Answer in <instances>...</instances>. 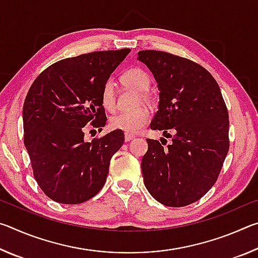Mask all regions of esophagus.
Instances as JSON below:
<instances>
[{
  "label": "esophagus",
  "instance_id": "obj_1",
  "mask_svg": "<svg viewBox=\"0 0 258 258\" xmlns=\"http://www.w3.org/2000/svg\"><path fill=\"white\" fill-rule=\"evenodd\" d=\"M135 137L134 135H132V134H127L126 133L125 134V142H128V141H131V140H133Z\"/></svg>",
  "mask_w": 258,
  "mask_h": 258
}]
</instances>
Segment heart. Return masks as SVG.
Listing matches in <instances>:
<instances>
[{
    "mask_svg": "<svg viewBox=\"0 0 258 258\" xmlns=\"http://www.w3.org/2000/svg\"><path fill=\"white\" fill-rule=\"evenodd\" d=\"M120 82L125 86L131 87L140 93V98L148 100L147 91L151 84L148 74L141 68L133 67L125 71L120 76ZM101 102L103 108L108 111H113L116 107L115 90L111 81L104 83L101 90ZM150 115L146 109H137L133 111H124L116 113L110 118V126L113 130H119L127 134H134L141 131L149 121Z\"/></svg>",
    "mask_w": 258,
    "mask_h": 258,
    "instance_id": "heart-1",
    "label": "heart"
}]
</instances>
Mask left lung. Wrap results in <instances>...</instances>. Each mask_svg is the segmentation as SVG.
Here are the masks:
<instances>
[{"instance_id":"1","label":"left lung","mask_w":258,"mask_h":258,"mask_svg":"<svg viewBox=\"0 0 258 258\" xmlns=\"http://www.w3.org/2000/svg\"><path fill=\"white\" fill-rule=\"evenodd\" d=\"M138 60L149 68L159 90L150 128L172 139L167 147L147 139L143 182L160 204L186 206L206 195L221 172L229 151L228 109L220 86L200 64L152 50L140 51Z\"/></svg>"}]
</instances>
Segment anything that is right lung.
<instances>
[{
  "label": "right lung",
  "mask_w": 258,
  "mask_h": 258,
  "mask_svg": "<svg viewBox=\"0 0 258 258\" xmlns=\"http://www.w3.org/2000/svg\"><path fill=\"white\" fill-rule=\"evenodd\" d=\"M130 51L60 60L30 86L23 109L24 143L35 180L56 203L82 204L106 183L111 157L124 142L123 131L86 142L84 130L90 121L101 130L106 125L102 86Z\"/></svg>",
  "instance_id": "obj_1"
}]
</instances>
